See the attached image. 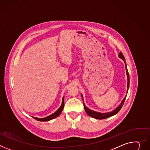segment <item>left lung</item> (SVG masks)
I'll use <instances>...</instances> for the list:
<instances>
[{
	"instance_id": "obj_1",
	"label": "left lung",
	"mask_w": 150,
	"mask_h": 150,
	"mask_svg": "<svg viewBox=\"0 0 150 150\" xmlns=\"http://www.w3.org/2000/svg\"><path fill=\"white\" fill-rule=\"evenodd\" d=\"M118 57L120 58H121L122 60H123V61L125 62V65H126V73H127V92H128V90H129V82H130V78H129V72H128V71H127V66H126V63L125 62V57L123 56V54H122V53L121 52H120L119 55H118ZM126 96L127 95L125 96V98L123 99V100H122L120 103V105L117 107L116 108L115 110L111 112H106V113H100V112H96V111H92L91 110H90L89 108H88L84 104V100H83V96L82 94H81V97H82L83 98V102H84V109L86 110V112H87V114L93 117V118H96V119H99V120H103V119H105V118H109L111 116H113L115 114H117L119 111L120 110H121V108H122V105H123L124 104V102L125 101V99L126 98Z\"/></svg>"
}]
</instances>
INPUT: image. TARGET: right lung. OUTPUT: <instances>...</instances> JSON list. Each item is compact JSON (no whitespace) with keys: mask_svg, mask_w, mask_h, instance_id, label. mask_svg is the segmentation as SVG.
<instances>
[{"mask_svg":"<svg viewBox=\"0 0 150 150\" xmlns=\"http://www.w3.org/2000/svg\"><path fill=\"white\" fill-rule=\"evenodd\" d=\"M64 97L62 99V105L61 106H60V108L58 109V110L54 112L52 114L48 116V117H46L45 118H37V117H32L34 119L38 120V121H50L51 120H52L54 119V118H56L57 117H58L60 114L61 112H62L63 111V109L64 108Z\"/></svg>","mask_w":150,"mask_h":150,"instance_id":"right-lung-1","label":"right lung"}]
</instances>
